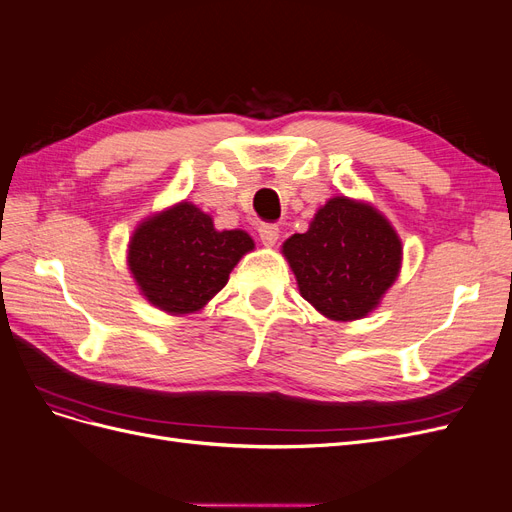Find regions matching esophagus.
Returning a JSON list of instances; mask_svg holds the SVG:
<instances>
[{
	"mask_svg": "<svg viewBox=\"0 0 512 512\" xmlns=\"http://www.w3.org/2000/svg\"><path fill=\"white\" fill-rule=\"evenodd\" d=\"M258 235H260L262 245L271 247V245L277 243V239H280V228H277L275 224H262V226L258 228Z\"/></svg>",
	"mask_w": 512,
	"mask_h": 512,
	"instance_id": "34e87169",
	"label": "esophagus"
}]
</instances>
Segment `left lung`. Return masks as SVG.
Here are the masks:
<instances>
[{"label": "left lung", "instance_id": "obj_1", "mask_svg": "<svg viewBox=\"0 0 512 512\" xmlns=\"http://www.w3.org/2000/svg\"><path fill=\"white\" fill-rule=\"evenodd\" d=\"M284 256L305 301L331 320H356L395 282L401 241L376 209L337 196L284 243Z\"/></svg>", "mask_w": 512, "mask_h": 512}]
</instances>
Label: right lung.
<instances>
[{"mask_svg":"<svg viewBox=\"0 0 512 512\" xmlns=\"http://www.w3.org/2000/svg\"><path fill=\"white\" fill-rule=\"evenodd\" d=\"M254 247L243 230H215L207 213L181 203L138 226L128 265L145 297L164 312L190 314L218 294Z\"/></svg>","mask_w":512,"mask_h":512,"instance_id":"1","label":"right lung"}]
</instances>
